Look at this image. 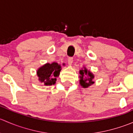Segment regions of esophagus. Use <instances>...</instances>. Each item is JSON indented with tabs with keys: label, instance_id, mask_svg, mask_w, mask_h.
<instances>
[{
	"label": "esophagus",
	"instance_id": "34e87169",
	"mask_svg": "<svg viewBox=\"0 0 133 133\" xmlns=\"http://www.w3.org/2000/svg\"><path fill=\"white\" fill-rule=\"evenodd\" d=\"M73 62V58H72V57H69V58H68V62L69 65H71Z\"/></svg>",
	"mask_w": 133,
	"mask_h": 133
}]
</instances>
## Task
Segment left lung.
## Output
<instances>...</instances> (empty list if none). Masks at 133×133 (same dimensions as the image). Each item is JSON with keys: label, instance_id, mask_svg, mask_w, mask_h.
I'll list each match as a JSON object with an SVG mask.
<instances>
[{"label": "left lung", "instance_id": "left-lung-1", "mask_svg": "<svg viewBox=\"0 0 133 133\" xmlns=\"http://www.w3.org/2000/svg\"><path fill=\"white\" fill-rule=\"evenodd\" d=\"M80 73V84L84 88H87L92 84H94V81H92L94 77V75L90 71L88 70L85 67L84 69H81L79 71Z\"/></svg>", "mask_w": 133, "mask_h": 133}]
</instances>
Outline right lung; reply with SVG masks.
Here are the masks:
<instances>
[{"mask_svg":"<svg viewBox=\"0 0 133 133\" xmlns=\"http://www.w3.org/2000/svg\"><path fill=\"white\" fill-rule=\"evenodd\" d=\"M60 71L61 66L58 63H47L38 68L37 74L40 82L44 83L45 85H51L56 83L57 77L60 75Z\"/></svg>","mask_w":133,"mask_h":133,"instance_id":"1","label":"right lung"}]
</instances>
